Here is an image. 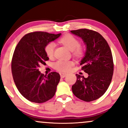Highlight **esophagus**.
<instances>
[{
  "label": "esophagus",
  "instance_id": "34e87169",
  "mask_svg": "<svg viewBox=\"0 0 128 128\" xmlns=\"http://www.w3.org/2000/svg\"><path fill=\"white\" fill-rule=\"evenodd\" d=\"M60 76H61V77L62 78H64V77H66V76L67 75V73H62V72L60 73Z\"/></svg>",
  "mask_w": 128,
  "mask_h": 128
}]
</instances>
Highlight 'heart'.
Instances as JSON below:
<instances>
[{"mask_svg": "<svg viewBox=\"0 0 128 128\" xmlns=\"http://www.w3.org/2000/svg\"><path fill=\"white\" fill-rule=\"evenodd\" d=\"M60 42L64 44L66 46H67L70 50L73 51V55L74 56L80 57L83 55L84 50L82 48L79 46L80 45L79 41L72 35H66L61 38ZM55 48V44L53 42H49L45 47L46 54L48 57L51 58L54 56ZM72 65L73 62L71 61L60 60L54 64V67L58 71L67 72Z\"/></svg>", "mask_w": 128, "mask_h": 128, "instance_id": "1", "label": "heart"}]
</instances>
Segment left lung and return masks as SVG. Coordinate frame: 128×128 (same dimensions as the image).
I'll return each instance as SVG.
<instances>
[{
  "instance_id": "1",
  "label": "left lung",
  "mask_w": 128,
  "mask_h": 128,
  "mask_svg": "<svg viewBox=\"0 0 128 128\" xmlns=\"http://www.w3.org/2000/svg\"><path fill=\"white\" fill-rule=\"evenodd\" d=\"M70 32L81 38L86 45L80 65L88 74L86 78L76 74L77 79L72 89L78 98L91 102L103 96L109 87L114 71L112 53L108 42L98 32L87 29Z\"/></svg>"
}]
</instances>
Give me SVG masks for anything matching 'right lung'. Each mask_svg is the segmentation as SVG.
<instances>
[{"instance_id": "1", "label": "right lung", "mask_w": 128, "mask_h": 128, "mask_svg": "<svg viewBox=\"0 0 128 128\" xmlns=\"http://www.w3.org/2000/svg\"><path fill=\"white\" fill-rule=\"evenodd\" d=\"M61 34L30 32L23 36L16 46L11 62L12 77L19 92L30 102L43 103L55 95L60 74L54 72L44 76L38 68L49 60L45 47Z\"/></svg>"}]
</instances>
